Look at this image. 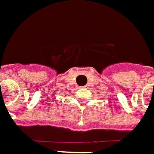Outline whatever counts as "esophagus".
I'll return each instance as SVG.
<instances>
[{
    "instance_id": "esophagus-1",
    "label": "esophagus",
    "mask_w": 154,
    "mask_h": 154,
    "mask_svg": "<svg viewBox=\"0 0 154 154\" xmlns=\"http://www.w3.org/2000/svg\"><path fill=\"white\" fill-rule=\"evenodd\" d=\"M84 88H87V86H85V87H84Z\"/></svg>"
}]
</instances>
